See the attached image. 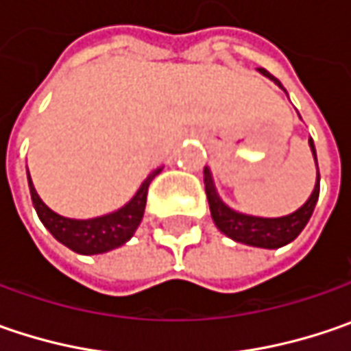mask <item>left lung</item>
Masks as SVG:
<instances>
[{"label": "left lung", "mask_w": 351, "mask_h": 351, "mask_svg": "<svg viewBox=\"0 0 351 351\" xmlns=\"http://www.w3.org/2000/svg\"><path fill=\"white\" fill-rule=\"evenodd\" d=\"M259 72L263 76H267L269 80H273L279 88H282L281 82L275 76H271L267 70L259 69ZM308 145H311L313 157L316 160V149H314L313 139H308ZM316 169H318V162H316ZM204 186L206 196H208V204H210V212H212V220L218 226V230H220L221 234L232 237L234 241L245 243V245L277 250V247H282V245L291 243L304 230V226L308 223V220H311L314 206L318 202V194H320V175L316 173V184H314L311 198L300 206L297 212H293L289 216H281V218L250 216V214H241V212H236L230 206L223 204L221 198L218 196V192H216L214 180H212V173H210L208 167H204Z\"/></svg>", "instance_id": "1"}]
</instances>
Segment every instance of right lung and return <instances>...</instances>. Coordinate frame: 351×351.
I'll return each mask as SVG.
<instances>
[{
	"instance_id": "obj_1",
	"label": "right lung",
	"mask_w": 351,
	"mask_h": 351,
	"mask_svg": "<svg viewBox=\"0 0 351 351\" xmlns=\"http://www.w3.org/2000/svg\"><path fill=\"white\" fill-rule=\"evenodd\" d=\"M160 171L162 169H155L147 176L143 184L139 186V191L135 192V196L128 204L121 206L115 212L106 214V216L90 218V220H72V218H64V216L53 212L38 198L37 191L31 182L29 171H27V178H29L31 200L37 210L38 218L45 223V228L53 234L54 239H58L62 245H66L72 252L82 253V255H96V253L115 250L133 237L137 226L143 220L149 184Z\"/></svg>"
}]
</instances>
